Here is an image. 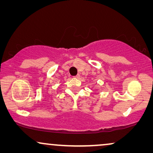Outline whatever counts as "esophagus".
<instances>
[{
  "label": "esophagus",
  "instance_id": "1",
  "mask_svg": "<svg viewBox=\"0 0 153 153\" xmlns=\"http://www.w3.org/2000/svg\"><path fill=\"white\" fill-rule=\"evenodd\" d=\"M74 78H76V79H79V77H80V75H79V74H76V76H74Z\"/></svg>",
  "mask_w": 153,
  "mask_h": 153
}]
</instances>
